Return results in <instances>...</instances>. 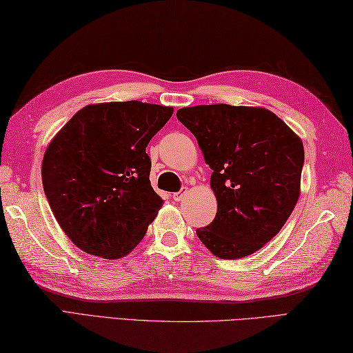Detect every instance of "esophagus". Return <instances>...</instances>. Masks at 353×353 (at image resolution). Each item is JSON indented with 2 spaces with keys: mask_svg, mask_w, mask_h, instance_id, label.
<instances>
[{
  "mask_svg": "<svg viewBox=\"0 0 353 353\" xmlns=\"http://www.w3.org/2000/svg\"><path fill=\"white\" fill-rule=\"evenodd\" d=\"M186 192H188V188H182L179 192H174V194H172V200H174V201H181V200L185 197Z\"/></svg>",
  "mask_w": 353,
  "mask_h": 353,
  "instance_id": "esophagus-1",
  "label": "esophagus"
}]
</instances>
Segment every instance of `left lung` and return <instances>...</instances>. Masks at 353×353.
<instances>
[{"instance_id":"8db88e82","label":"left lung","mask_w":353,"mask_h":353,"mask_svg":"<svg viewBox=\"0 0 353 353\" xmlns=\"http://www.w3.org/2000/svg\"><path fill=\"white\" fill-rule=\"evenodd\" d=\"M211 167L216 215L197 236L221 259L249 256L287 223L301 196L302 139L272 110L200 104L177 110Z\"/></svg>"}]
</instances>
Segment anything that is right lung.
Wrapping results in <instances>:
<instances>
[{
	"mask_svg": "<svg viewBox=\"0 0 353 353\" xmlns=\"http://www.w3.org/2000/svg\"><path fill=\"white\" fill-rule=\"evenodd\" d=\"M172 108L110 101L80 109L45 150L42 183L59 226L83 252L129 254L163 200L150 183V139Z\"/></svg>",
	"mask_w": 353,
	"mask_h": 353,
	"instance_id": "obj_1",
	"label": "right lung"
}]
</instances>
